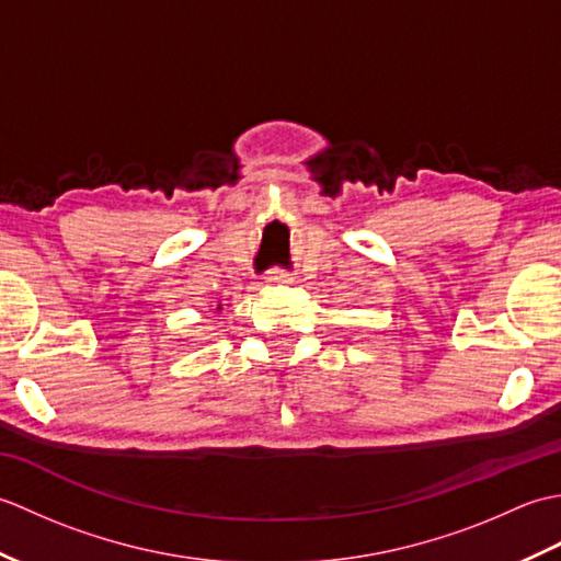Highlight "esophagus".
Returning a JSON list of instances; mask_svg holds the SVG:
<instances>
[{"instance_id":"1","label":"esophagus","mask_w":561,"mask_h":561,"mask_svg":"<svg viewBox=\"0 0 561 561\" xmlns=\"http://www.w3.org/2000/svg\"><path fill=\"white\" fill-rule=\"evenodd\" d=\"M265 279H267L270 284H289L294 277H291V272H289V270L272 267V270H267V272H265Z\"/></svg>"}]
</instances>
